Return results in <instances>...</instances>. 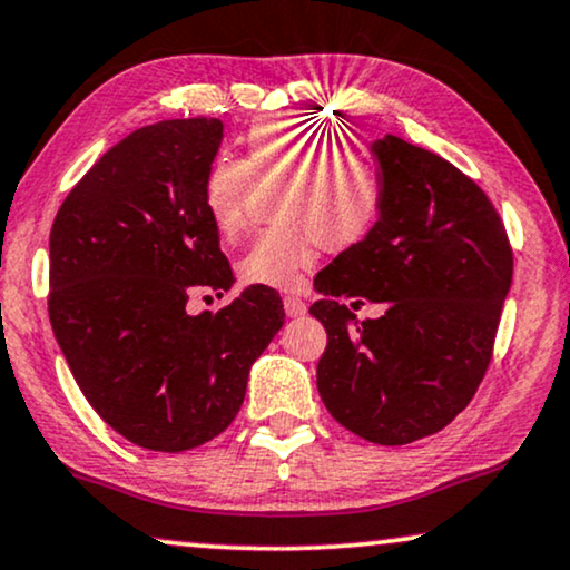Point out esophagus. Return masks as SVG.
<instances>
[{
  "instance_id": "1",
  "label": "esophagus",
  "mask_w": 570,
  "mask_h": 570,
  "mask_svg": "<svg viewBox=\"0 0 570 570\" xmlns=\"http://www.w3.org/2000/svg\"><path fill=\"white\" fill-rule=\"evenodd\" d=\"M284 313L289 317H299V315L307 313V305L299 297H294V294H286V297H284Z\"/></svg>"
}]
</instances>
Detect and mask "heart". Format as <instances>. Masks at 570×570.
<instances>
[{
	"label": "heart",
	"instance_id": "heart-1",
	"mask_svg": "<svg viewBox=\"0 0 570 570\" xmlns=\"http://www.w3.org/2000/svg\"><path fill=\"white\" fill-rule=\"evenodd\" d=\"M247 156L216 154L203 177V210L222 237L247 224L255 185H281L273 203L276 226L255 234L239 257V278L249 286L292 289L315 263L317 245L331 253L352 249L375 232L385 208L377 166L297 114H271L249 125Z\"/></svg>",
	"mask_w": 570,
	"mask_h": 570
}]
</instances>
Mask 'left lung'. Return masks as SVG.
Returning <instances> with one entry per match:
<instances>
[{
  "mask_svg": "<svg viewBox=\"0 0 570 570\" xmlns=\"http://www.w3.org/2000/svg\"><path fill=\"white\" fill-rule=\"evenodd\" d=\"M373 154L385 181L381 222L315 276L323 299L309 313L328 333L317 391L354 435L404 445L443 430L480 389L513 249L490 197L451 161L396 135ZM341 296L383 301L386 313L356 322Z\"/></svg>",
  "mask_w": 570,
  "mask_h": 570,
  "instance_id": "8db88e82",
  "label": "left lung"
}]
</instances>
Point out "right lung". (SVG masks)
<instances>
[{
  "label": "right lung",
  "instance_id": "obj_1",
  "mask_svg": "<svg viewBox=\"0 0 570 570\" xmlns=\"http://www.w3.org/2000/svg\"><path fill=\"white\" fill-rule=\"evenodd\" d=\"M222 119H166L106 150L70 189L49 237V321L82 396L148 451L197 449L229 428L253 362L284 325L276 289L218 313L189 294L234 284L203 210Z\"/></svg>",
  "mask_w": 570,
  "mask_h": 570
}]
</instances>
